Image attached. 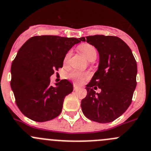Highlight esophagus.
I'll return each instance as SVG.
<instances>
[{"instance_id": "34e87169", "label": "esophagus", "mask_w": 151, "mask_h": 151, "mask_svg": "<svg viewBox=\"0 0 151 151\" xmlns=\"http://www.w3.org/2000/svg\"><path fill=\"white\" fill-rule=\"evenodd\" d=\"M79 88H78V86H76L75 84H74V91H77V89H78Z\"/></svg>"}]
</instances>
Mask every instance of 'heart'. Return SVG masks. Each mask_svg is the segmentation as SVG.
<instances>
[{
	"label": "heart",
	"mask_w": 151,
	"mask_h": 151,
	"mask_svg": "<svg viewBox=\"0 0 151 151\" xmlns=\"http://www.w3.org/2000/svg\"><path fill=\"white\" fill-rule=\"evenodd\" d=\"M79 50L81 52L82 55L89 61L94 60L96 58V55H97V52L96 49H95L94 46L92 45L88 44V43H83L79 46ZM71 56V51L67 52L65 55V58H64V63H67L68 61L69 60ZM68 78L71 79L72 81L77 84H80L81 83L83 80L86 78L88 77V74L87 73H83L81 71H73L68 74Z\"/></svg>",
	"instance_id": "b5f03b06"
}]
</instances>
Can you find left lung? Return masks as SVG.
Segmentation results:
<instances>
[{"label":"left lung","instance_id":"1","mask_svg":"<svg viewBox=\"0 0 151 151\" xmlns=\"http://www.w3.org/2000/svg\"><path fill=\"white\" fill-rule=\"evenodd\" d=\"M80 41L94 46L99 53V65L86 88L81 101L85 116L99 123L115 120L128 109L137 86V65L129 46L118 37L93 35ZM98 87L101 92L96 93Z\"/></svg>","mask_w":151,"mask_h":151}]
</instances>
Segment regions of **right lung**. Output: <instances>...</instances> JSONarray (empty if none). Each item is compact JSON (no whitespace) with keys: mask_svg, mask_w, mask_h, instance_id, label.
Returning <instances> with one entry per match:
<instances>
[{"mask_svg":"<svg viewBox=\"0 0 151 151\" xmlns=\"http://www.w3.org/2000/svg\"><path fill=\"white\" fill-rule=\"evenodd\" d=\"M80 39L53 35L29 38L17 52L11 67V88L23 114L36 122L55 119L62 111L73 85L68 80L51 85L50 77L62 68L67 52Z\"/></svg>","mask_w":151,"mask_h":151,"instance_id":"add662e5","label":"right lung"}]
</instances>
